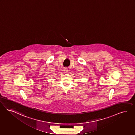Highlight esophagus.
Masks as SVG:
<instances>
[{
    "label": "esophagus",
    "instance_id": "1",
    "mask_svg": "<svg viewBox=\"0 0 135 135\" xmlns=\"http://www.w3.org/2000/svg\"><path fill=\"white\" fill-rule=\"evenodd\" d=\"M64 72H65V73H67L68 72V68H64Z\"/></svg>",
    "mask_w": 135,
    "mask_h": 135
}]
</instances>
